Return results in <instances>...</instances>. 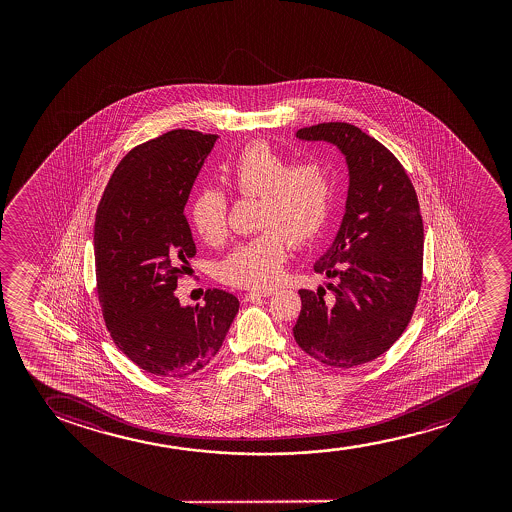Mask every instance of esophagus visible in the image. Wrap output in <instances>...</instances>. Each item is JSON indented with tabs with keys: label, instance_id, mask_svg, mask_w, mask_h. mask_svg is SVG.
<instances>
[{
	"label": "esophagus",
	"instance_id": "obj_1",
	"mask_svg": "<svg viewBox=\"0 0 512 512\" xmlns=\"http://www.w3.org/2000/svg\"><path fill=\"white\" fill-rule=\"evenodd\" d=\"M273 294L274 290H252V292L245 294V301H255V299H260V297H269V295Z\"/></svg>",
	"mask_w": 512,
	"mask_h": 512
}]
</instances>
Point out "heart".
Wrapping results in <instances>:
<instances>
[{
  "mask_svg": "<svg viewBox=\"0 0 512 512\" xmlns=\"http://www.w3.org/2000/svg\"><path fill=\"white\" fill-rule=\"evenodd\" d=\"M222 171L238 196H259L257 227L264 231L232 248L218 266V278L232 287H273L283 273L290 238L309 243L329 225L336 173L327 162L294 164L264 141L246 145ZM227 211L229 199L222 190H199L190 204V224L199 238L218 245L227 236Z\"/></svg>",
  "mask_w": 512,
  "mask_h": 512,
  "instance_id": "heart-1",
  "label": "heart"
}]
</instances>
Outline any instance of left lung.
Here are the masks:
<instances>
[{
  "label": "left lung",
  "mask_w": 512,
  "mask_h": 512,
  "mask_svg": "<svg viewBox=\"0 0 512 512\" xmlns=\"http://www.w3.org/2000/svg\"><path fill=\"white\" fill-rule=\"evenodd\" d=\"M304 141H327L348 166L343 222L315 273L336 280L301 288L294 337L318 362L351 369L390 350L413 316L423 269V220L413 183L397 157L362 129L323 122L299 129Z\"/></svg>",
  "instance_id": "left-lung-1"
}]
</instances>
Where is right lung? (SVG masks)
Segmentation results:
<instances>
[{
	"instance_id": "add662e5",
	"label": "right lung",
	"mask_w": 512,
	"mask_h": 512,
	"mask_svg": "<svg viewBox=\"0 0 512 512\" xmlns=\"http://www.w3.org/2000/svg\"><path fill=\"white\" fill-rule=\"evenodd\" d=\"M217 134L175 129L119 162L96 213L98 294L113 343L145 372L185 378L210 364L239 301L206 290L203 306H182L176 281L196 255L183 215Z\"/></svg>"
}]
</instances>
